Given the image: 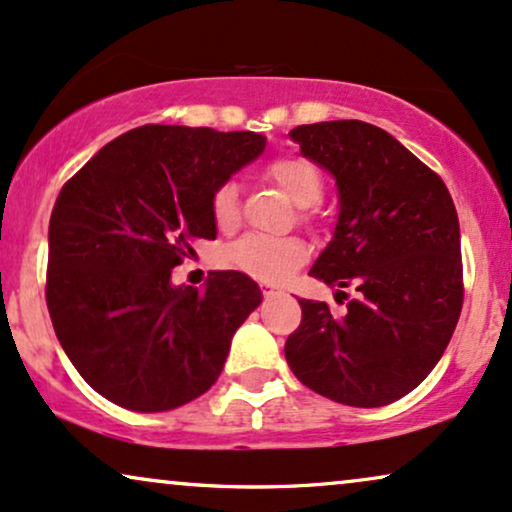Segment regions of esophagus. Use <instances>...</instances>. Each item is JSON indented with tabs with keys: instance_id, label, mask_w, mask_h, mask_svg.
Returning <instances> with one entry per match:
<instances>
[{
	"instance_id": "esophagus-1",
	"label": "esophagus",
	"mask_w": 512,
	"mask_h": 512,
	"mask_svg": "<svg viewBox=\"0 0 512 512\" xmlns=\"http://www.w3.org/2000/svg\"><path fill=\"white\" fill-rule=\"evenodd\" d=\"M263 294H266V296H275L277 292H275L273 287H268V285H266V287H263Z\"/></svg>"
}]
</instances>
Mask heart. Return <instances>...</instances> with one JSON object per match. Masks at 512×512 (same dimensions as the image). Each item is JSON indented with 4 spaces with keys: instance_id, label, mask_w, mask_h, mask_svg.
<instances>
[{
    "instance_id": "heart-1",
    "label": "heart",
    "mask_w": 512,
    "mask_h": 512,
    "mask_svg": "<svg viewBox=\"0 0 512 512\" xmlns=\"http://www.w3.org/2000/svg\"><path fill=\"white\" fill-rule=\"evenodd\" d=\"M268 178L275 182L292 204L313 206L323 194V175L315 163L301 156H280L268 166ZM213 220L220 230L230 232L239 223V189L225 182L216 189L211 201ZM308 249L294 237L244 235L225 249V263L261 282H282L306 261Z\"/></svg>"
}]
</instances>
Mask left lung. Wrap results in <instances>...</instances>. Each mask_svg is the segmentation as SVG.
I'll list each match as a JSON object with an SVG mask.
<instances>
[{
	"instance_id": "left-lung-1",
	"label": "left lung",
	"mask_w": 512,
	"mask_h": 512,
	"mask_svg": "<svg viewBox=\"0 0 512 512\" xmlns=\"http://www.w3.org/2000/svg\"><path fill=\"white\" fill-rule=\"evenodd\" d=\"M334 178L339 216L315 280L356 289L346 311L299 299L285 358L315 394L356 408L399 401L430 375L463 306L460 225L444 180L377 125L325 121L289 132Z\"/></svg>"
}]
</instances>
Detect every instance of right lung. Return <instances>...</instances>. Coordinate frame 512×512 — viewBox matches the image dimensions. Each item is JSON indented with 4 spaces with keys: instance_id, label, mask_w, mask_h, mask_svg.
<instances>
[{
    "instance_id": "right-lung-1",
    "label": "right lung",
    "mask_w": 512,
    "mask_h": 512,
    "mask_svg": "<svg viewBox=\"0 0 512 512\" xmlns=\"http://www.w3.org/2000/svg\"><path fill=\"white\" fill-rule=\"evenodd\" d=\"M266 149L258 132L142 125L106 144L61 189L49 218L47 308L82 380L137 413L194 401L223 370L261 289L216 270L173 285L189 239H216L211 201Z\"/></svg>"
}]
</instances>
